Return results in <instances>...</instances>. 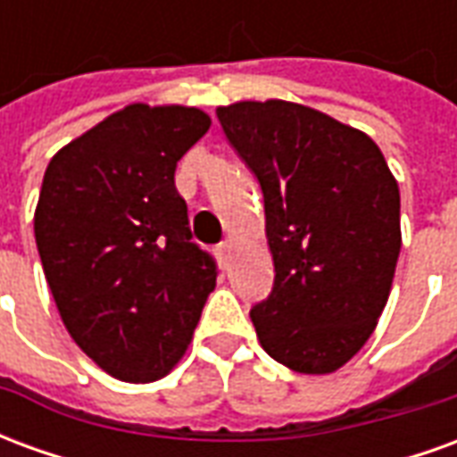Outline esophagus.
I'll return each mask as SVG.
<instances>
[{
	"label": "esophagus",
	"instance_id": "obj_1",
	"mask_svg": "<svg viewBox=\"0 0 457 457\" xmlns=\"http://www.w3.org/2000/svg\"><path fill=\"white\" fill-rule=\"evenodd\" d=\"M218 257L222 264H228V257H229V242H220L218 245Z\"/></svg>",
	"mask_w": 457,
	"mask_h": 457
}]
</instances>
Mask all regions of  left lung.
Returning <instances> with one entry per match:
<instances>
[{
    "instance_id": "8db88e82",
    "label": "left lung",
    "mask_w": 457,
    "mask_h": 457,
    "mask_svg": "<svg viewBox=\"0 0 457 457\" xmlns=\"http://www.w3.org/2000/svg\"><path fill=\"white\" fill-rule=\"evenodd\" d=\"M264 195L274 287L249 318L262 347L301 374L360 353L402 249L399 186L367 134L284 100L218 107Z\"/></svg>"
}]
</instances>
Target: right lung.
Listing matches in <instances>:
<instances>
[{
    "label": "right lung",
    "mask_w": 457,
    "mask_h": 457,
    "mask_svg": "<svg viewBox=\"0 0 457 457\" xmlns=\"http://www.w3.org/2000/svg\"><path fill=\"white\" fill-rule=\"evenodd\" d=\"M210 129L195 107L129 104L55 154L34 232L68 333L124 382L173 370L215 288L173 173Z\"/></svg>",
    "instance_id": "add662e5"
}]
</instances>
